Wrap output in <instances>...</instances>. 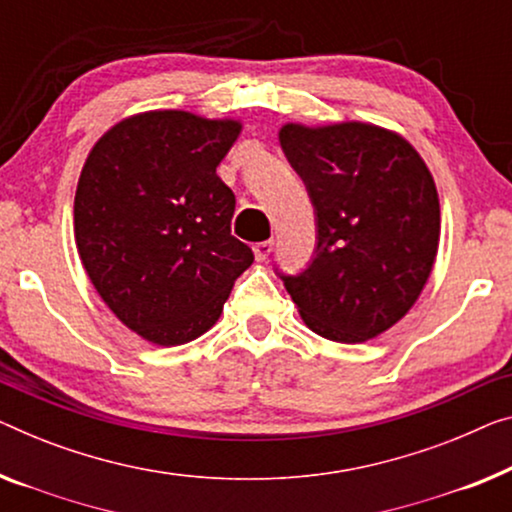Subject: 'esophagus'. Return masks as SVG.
<instances>
[{"label": "esophagus", "instance_id": "1", "mask_svg": "<svg viewBox=\"0 0 512 512\" xmlns=\"http://www.w3.org/2000/svg\"><path fill=\"white\" fill-rule=\"evenodd\" d=\"M271 250H273V241H259L253 246V253H255L257 262H266V259H269V255H271Z\"/></svg>", "mask_w": 512, "mask_h": 512}]
</instances>
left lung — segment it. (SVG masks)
Instances as JSON below:
<instances>
[{"label": "left lung", "mask_w": 512, "mask_h": 512, "mask_svg": "<svg viewBox=\"0 0 512 512\" xmlns=\"http://www.w3.org/2000/svg\"><path fill=\"white\" fill-rule=\"evenodd\" d=\"M280 147L317 216L315 259L282 276L305 326L356 345L398 324L439 250L437 183L414 144L368 121H287Z\"/></svg>", "instance_id": "left-lung-1"}]
</instances>
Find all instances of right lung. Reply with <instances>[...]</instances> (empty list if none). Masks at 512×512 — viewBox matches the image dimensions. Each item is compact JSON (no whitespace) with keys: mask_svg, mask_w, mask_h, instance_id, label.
I'll use <instances>...</instances> for the list:
<instances>
[{"mask_svg":"<svg viewBox=\"0 0 512 512\" xmlns=\"http://www.w3.org/2000/svg\"><path fill=\"white\" fill-rule=\"evenodd\" d=\"M243 124L147 110L98 137L73 204L80 262L126 329L160 347L218 322L253 250L232 236L234 193L216 174Z\"/></svg>","mask_w":512,"mask_h":512,"instance_id":"add662e5","label":"right lung"}]
</instances>
